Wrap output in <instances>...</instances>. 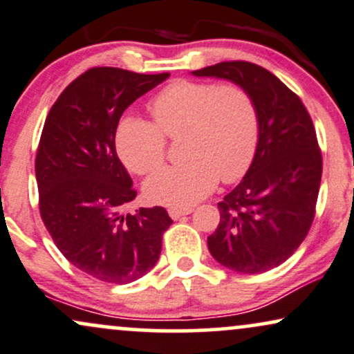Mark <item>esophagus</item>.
Wrapping results in <instances>:
<instances>
[{
    "instance_id": "esophagus-1",
    "label": "esophagus",
    "mask_w": 354,
    "mask_h": 354,
    "mask_svg": "<svg viewBox=\"0 0 354 354\" xmlns=\"http://www.w3.org/2000/svg\"><path fill=\"white\" fill-rule=\"evenodd\" d=\"M190 212H192V209H190V207H185V209H177V207H172V209H169V215L174 220H177V218L184 217V215H189Z\"/></svg>"
}]
</instances>
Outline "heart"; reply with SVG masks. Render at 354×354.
<instances>
[{"mask_svg": "<svg viewBox=\"0 0 354 354\" xmlns=\"http://www.w3.org/2000/svg\"><path fill=\"white\" fill-rule=\"evenodd\" d=\"M153 124L127 115L115 131V149L132 172L145 176L165 159V137L184 136L185 164L165 167L144 185L145 197L162 205H192L220 178L232 184L250 169L259 144V112L239 84L180 81L151 102Z\"/></svg>", "mask_w": 354, "mask_h": 354, "instance_id": "obj_1", "label": "heart"}]
</instances>
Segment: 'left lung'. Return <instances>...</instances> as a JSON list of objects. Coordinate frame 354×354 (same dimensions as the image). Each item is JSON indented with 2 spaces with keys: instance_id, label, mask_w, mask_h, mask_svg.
<instances>
[{
  "instance_id": "obj_1",
  "label": "left lung",
  "mask_w": 354,
  "mask_h": 354,
  "mask_svg": "<svg viewBox=\"0 0 354 354\" xmlns=\"http://www.w3.org/2000/svg\"><path fill=\"white\" fill-rule=\"evenodd\" d=\"M242 86L259 112V144L243 180L218 202L220 223L207 239L220 265L261 273L293 255L315 218L323 160L301 99L275 74L247 61L194 71Z\"/></svg>"
}]
</instances>
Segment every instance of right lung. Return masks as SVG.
<instances>
[{
  "label": "right lung",
  "instance_id": "add662e5",
  "mask_svg": "<svg viewBox=\"0 0 354 354\" xmlns=\"http://www.w3.org/2000/svg\"><path fill=\"white\" fill-rule=\"evenodd\" d=\"M169 76L87 69L53 104L37 145L44 227L74 267L107 283H131L151 272L172 223L164 207L122 214L137 192L115 152L122 112Z\"/></svg>",
  "mask_w": 354,
  "mask_h": 354
}]
</instances>
